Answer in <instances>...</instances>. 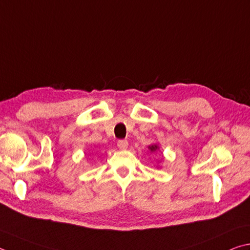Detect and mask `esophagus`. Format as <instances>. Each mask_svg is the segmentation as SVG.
<instances>
[{"label":"esophagus","instance_id":"obj_1","mask_svg":"<svg viewBox=\"0 0 250 250\" xmlns=\"http://www.w3.org/2000/svg\"><path fill=\"white\" fill-rule=\"evenodd\" d=\"M117 145L120 149H125V148H128L129 143H128V141H126V140H119V141H118Z\"/></svg>","mask_w":250,"mask_h":250}]
</instances>
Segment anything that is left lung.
Segmentation results:
<instances>
[{"label":"left lung","instance_id":"obj_1","mask_svg":"<svg viewBox=\"0 0 250 250\" xmlns=\"http://www.w3.org/2000/svg\"><path fill=\"white\" fill-rule=\"evenodd\" d=\"M148 149H149V151H151V152H155V151H157V149H158V145H157V144L149 145Z\"/></svg>","mask_w":250,"mask_h":250}]
</instances>
